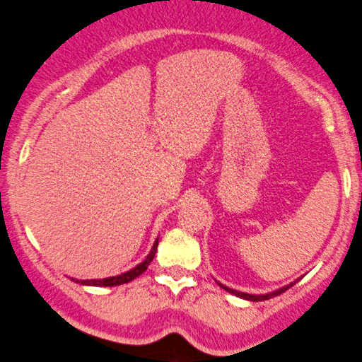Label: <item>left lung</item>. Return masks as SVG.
I'll list each match as a JSON object with an SVG mask.
<instances>
[{"instance_id": "8db88e82", "label": "left lung", "mask_w": 362, "mask_h": 362, "mask_svg": "<svg viewBox=\"0 0 362 362\" xmlns=\"http://www.w3.org/2000/svg\"><path fill=\"white\" fill-rule=\"evenodd\" d=\"M218 284H220V283H218ZM293 284H295V283L288 284V286H284V288H279V290H276V291H273V293H267V295H247V293H242V291L232 290V288H228V286H223V284H220V286H222L225 291H228V293H232V295L239 296V298L250 300V301H262V300H269V298H273V296H278V295H281L283 291H286L288 288H291V286H293Z\"/></svg>"}]
</instances>
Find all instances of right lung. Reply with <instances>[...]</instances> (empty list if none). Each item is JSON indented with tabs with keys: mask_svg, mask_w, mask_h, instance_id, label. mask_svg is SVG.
Returning a JSON list of instances; mask_svg holds the SVG:
<instances>
[{
	"mask_svg": "<svg viewBox=\"0 0 362 362\" xmlns=\"http://www.w3.org/2000/svg\"><path fill=\"white\" fill-rule=\"evenodd\" d=\"M157 244H159V239L154 242V245H152L151 252L147 254V257L144 259L140 264L135 266L134 269L127 271V273L118 274V276H110V278H103V279H72V278L71 279H72V281L79 283V284H84V286H118V284L130 283L132 279L139 278V276L147 269V266L151 264L152 259H154L156 252H157Z\"/></svg>",
	"mask_w": 362,
	"mask_h": 362,
	"instance_id": "right-lung-1",
	"label": "right lung"
}]
</instances>
